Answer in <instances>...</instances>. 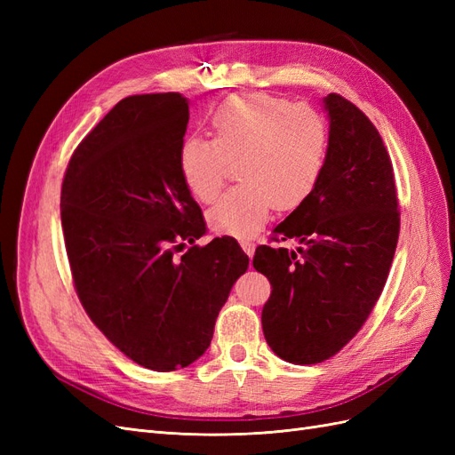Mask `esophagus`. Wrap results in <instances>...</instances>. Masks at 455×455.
<instances>
[{"instance_id":"obj_1","label":"esophagus","mask_w":455,"mask_h":455,"mask_svg":"<svg viewBox=\"0 0 455 455\" xmlns=\"http://www.w3.org/2000/svg\"><path fill=\"white\" fill-rule=\"evenodd\" d=\"M241 246H243V251L246 252V256H249V258H252L254 256V249H256V244L252 243V241H241Z\"/></svg>"}]
</instances>
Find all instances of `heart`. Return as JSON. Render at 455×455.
<instances>
[{"instance_id": "obj_1", "label": "heart", "mask_w": 455, "mask_h": 455, "mask_svg": "<svg viewBox=\"0 0 455 455\" xmlns=\"http://www.w3.org/2000/svg\"><path fill=\"white\" fill-rule=\"evenodd\" d=\"M212 140L189 136L178 149V171L197 201L216 199L239 161L241 184L209 211L214 231L249 239L271 209L288 212L304 203L323 174L328 125L307 104L266 92L233 94L209 116Z\"/></svg>"}]
</instances>
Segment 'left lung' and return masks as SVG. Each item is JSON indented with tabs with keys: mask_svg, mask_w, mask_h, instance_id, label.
<instances>
[{
	"mask_svg": "<svg viewBox=\"0 0 455 455\" xmlns=\"http://www.w3.org/2000/svg\"><path fill=\"white\" fill-rule=\"evenodd\" d=\"M324 106L323 174L271 237L299 246L261 244L252 259L271 283L261 309L266 341L292 364L328 361L359 332L381 296L401 231L393 163L374 123L341 94H328Z\"/></svg>",
	"mask_w": 455,
	"mask_h": 455,
	"instance_id": "left-lung-1",
	"label": "left lung"
}]
</instances>
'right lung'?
Returning a JSON list of instances; mask_svg holds the SVG:
<instances>
[{
  "instance_id": "1",
  "label": "right lung",
  "mask_w": 455,
  "mask_h": 455,
  "mask_svg": "<svg viewBox=\"0 0 455 455\" xmlns=\"http://www.w3.org/2000/svg\"><path fill=\"white\" fill-rule=\"evenodd\" d=\"M188 121L182 94L127 96L76 148L60 191L81 306L123 355L156 371L199 359L249 267L233 237L196 244L206 224L178 171Z\"/></svg>"
}]
</instances>
